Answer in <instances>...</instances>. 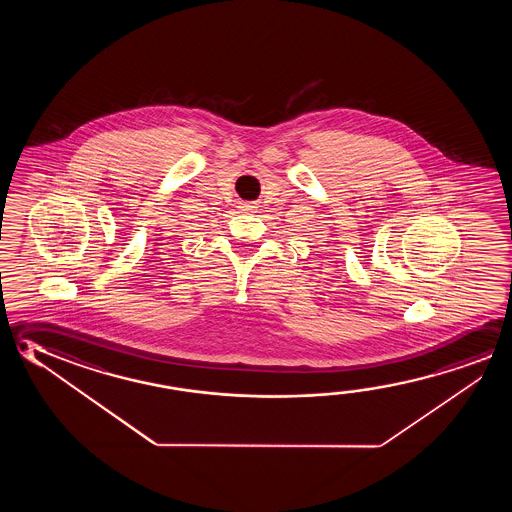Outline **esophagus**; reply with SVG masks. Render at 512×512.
<instances>
[{"instance_id":"esophagus-1","label":"esophagus","mask_w":512,"mask_h":512,"mask_svg":"<svg viewBox=\"0 0 512 512\" xmlns=\"http://www.w3.org/2000/svg\"><path fill=\"white\" fill-rule=\"evenodd\" d=\"M241 209H243L244 212H255V210H257V205H253V203H244V205H241Z\"/></svg>"}]
</instances>
